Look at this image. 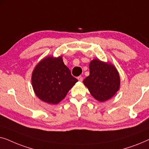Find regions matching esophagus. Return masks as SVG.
I'll return each instance as SVG.
<instances>
[{
	"label": "esophagus",
	"instance_id": "obj_1",
	"mask_svg": "<svg viewBox=\"0 0 149 149\" xmlns=\"http://www.w3.org/2000/svg\"><path fill=\"white\" fill-rule=\"evenodd\" d=\"M77 79H78V80H79V81H81V82H82L83 80V77H81V76H79V77H77Z\"/></svg>",
	"mask_w": 149,
	"mask_h": 149
}]
</instances>
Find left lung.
Masks as SVG:
<instances>
[{
  "instance_id": "obj_1",
  "label": "left lung",
  "mask_w": 149,
  "mask_h": 149,
  "mask_svg": "<svg viewBox=\"0 0 149 149\" xmlns=\"http://www.w3.org/2000/svg\"><path fill=\"white\" fill-rule=\"evenodd\" d=\"M83 83L95 99L104 102L119 90L120 77L113 64L94 59L89 64V75Z\"/></svg>"
}]
</instances>
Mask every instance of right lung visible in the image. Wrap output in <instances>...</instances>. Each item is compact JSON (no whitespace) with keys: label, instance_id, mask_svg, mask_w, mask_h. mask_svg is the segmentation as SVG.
Instances as JSON below:
<instances>
[{"label":"right lung","instance_id":"right-lung-1","mask_svg":"<svg viewBox=\"0 0 149 149\" xmlns=\"http://www.w3.org/2000/svg\"><path fill=\"white\" fill-rule=\"evenodd\" d=\"M77 81L61 56H49L42 59L35 66L32 74V85L36 96L52 104H57L62 100Z\"/></svg>","mask_w":149,"mask_h":149}]
</instances>
